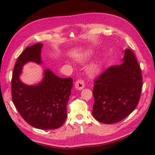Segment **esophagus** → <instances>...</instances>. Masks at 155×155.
<instances>
[{"label": "esophagus", "instance_id": "esophagus-1", "mask_svg": "<svg viewBox=\"0 0 155 155\" xmlns=\"http://www.w3.org/2000/svg\"><path fill=\"white\" fill-rule=\"evenodd\" d=\"M84 87H85L84 82L83 80H78L75 83V88L78 90L83 89Z\"/></svg>", "mask_w": 155, "mask_h": 155}]
</instances>
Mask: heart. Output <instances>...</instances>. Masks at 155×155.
Masks as SVG:
<instances>
[{
  "label": "heart",
  "mask_w": 155,
  "mask_h": 155,
  "mask_svg": "<svg viewBox=\"0 0 155 155\" xmlns=\"http://www.w3.org/2000/svg\"><path fill=\"white\" fill-rule=\"evenodd\" d=\"M101 70V65L99 62H94V63L89 65L87 68V72L91 77L96 75Z\"/></svg>",
  "instance_id": "obj_1"
}]
</instances>
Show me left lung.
Segmentation results:
<instances>
[{
	"label": "left lung",
	"instance_id": "left-lung-1",
	"mask_svg": "<svg viewBox=\"0 0 155 155\" xmlns=\"http://www.w3.org/2000/svg\"><path fill=\"white\" fill-rule=\"evenodd\" d=\"M123 62L107 68L94 81L93 113L104 124L118 123L135 109L140 99L143 76L135 55L124 51Z\"/></svg>",
	"mask_w": 155,
	"mask_h": 155
}]
</instances>
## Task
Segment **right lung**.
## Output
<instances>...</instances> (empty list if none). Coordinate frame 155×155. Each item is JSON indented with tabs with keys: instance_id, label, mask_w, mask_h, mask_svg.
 Masks as SVG:
<instances>
[{
	"instance_id": "1",
	"label": "right lung",
	"mask_w": 155,
	"mask_h": 155,
	"mask_svg": "<svg viewBox=\"0 0 155 155\" xmlns=\"http://www.w3.org/2000/svg\"><path fill=\"white\" fill-rule=\"evenodd\" d=\"M43 44L25 49L16 61L11 80L12 99L19 114L28 124L39 129L61 127L67 119V103L71 93L72 78H60L46 69L42 81L27 85L20 80L23 65L28 62L41 64Z\"/></svg>"
}]
</instances>
